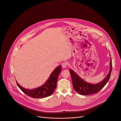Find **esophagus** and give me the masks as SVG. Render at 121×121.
Masks as SVG:
<instances>
[{
    "label": "esophagus",
    "mask_w": 121,
    "mask_h": 121,
    "mask_svg": "<svg viewBox=\"0 0 121 121\" xmlns=\"http://www.w3.org/2000/svg\"><path fill=\"white\" fill-rule=\"evenodd\" d=\"M67 65H68V63L66 62H63L62 64V66L63 68H65L67 66Z\"/></svg>",
    "instance_id": "esophagus-1"
}]
</instances>
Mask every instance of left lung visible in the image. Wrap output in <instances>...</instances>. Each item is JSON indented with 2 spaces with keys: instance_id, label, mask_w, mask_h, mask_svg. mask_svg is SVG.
<instances>
[{
  "instance_id": "8db88e82",
  "label": "left lung",
  "mask_w": 121,
  "mask_h": 121,
  "mask_svg": "<svg viewBox=\"0 0 121 121\" xmlns=\"http://www.w3.org/2000/svg\"><path fill=\"white\" fill-rule=\"evenodd\" d=\"M110 69L106 78L100 82L96 84H92L84 81L80 78L73 70L69 69L72 84L74 90L78 94L83 95H88L98 93L101 90L109 81L112 71V58L110 60Z\"/></svg>"
}]
</instances>
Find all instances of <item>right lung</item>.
Listing matches in <instances>:
<instances>
[{"instance_id": "right-lung-1", "label": "right lung", "mask_w": 121, "mask_h": 121, "mask_svg": "<svg viewBox=\"0 0 121 121\" xmlns=\"http://www.w3.org/2000/svg\"><path fill=\"white\" fill-rule=\"evenodd\" d=\"M62 70L61 65L57 66L52 73L45 84L41 87L33 90H28L22 87L16 81L19 88L26 95L33 98H42L52 94L56 87V83L59 74Z\"/></svg>"}]
</instances>
